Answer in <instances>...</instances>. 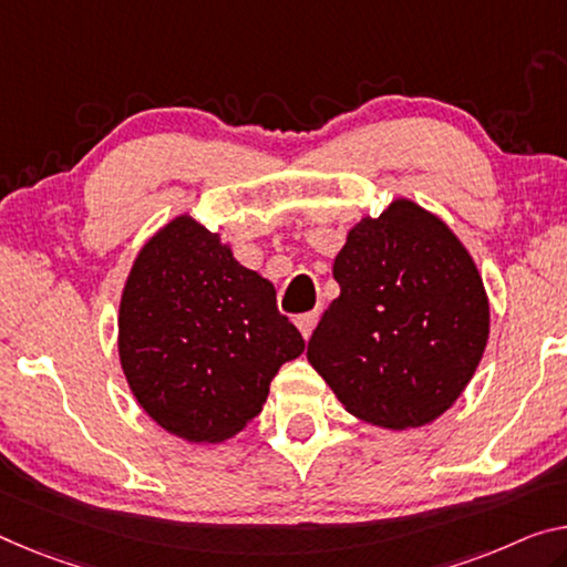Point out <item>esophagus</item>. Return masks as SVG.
Wrapping results in <instances>:
<instances>
[{"mask_svg": "<svg viewBox=\"0 0 567 567\" xmlns=\"http://www.w3.org/2000/svg\"><path fill=\"white\" fill-rule=\"evenodd\" d=\"M317 321H319V313H317V311L303 313V317L296 319V327H299V332H301V337H303V339H309V337H311L313 327H317Z\"/></svg>", "mask_w": 567, "mask_h": 567, "instance_id": "34e87169", "label": "esophagus"}]
</instances>
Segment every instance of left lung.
I'll return each mask as SVG.
<instances>
[{"instance_id": "obj_1", "label": "left lung", "mask_w": 567, "mask_h": 567, "mask_svg": "<svg viewBox=\"0 0 567 567\" xmlns=\"http://www.w3.org/2000/svg\"><path fill=\"white\" fill-rule=\"evenodd\" d=\"M339 299L307 347L347 413L378 429L433 423L489 339V296L458 235L413 199L357 220L332 266Z\"/></svg>"}]
</instances>
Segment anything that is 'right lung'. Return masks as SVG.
<instances>
[{
	"mask_svg": "<svg viewBox=\"0 0 567 567\" xmlns=\"http://www.w3.org/2000/svg\"><path fill=\"white\" fill-rule=\"evenodd\" d=\"M301 352L274 284L189 213L138 250L118 303V362L159 429L189 443L233 439Z\"/></svg>",
	"mask_w": 567,
	"mask_h": 567,
	"instance_id": "right-lung-1",
	"label": "right lung"
}]
</instances>
